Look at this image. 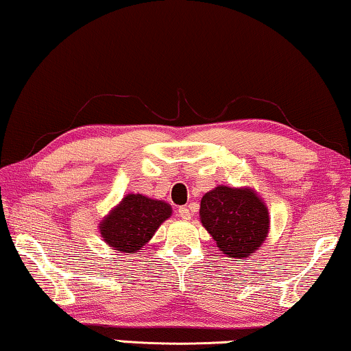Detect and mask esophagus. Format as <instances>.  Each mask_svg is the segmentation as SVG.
<instances>
[{
    "instance_id": "34e87169",
    "label": "esophagus",
    "mask_w": 351,
    "mask_h": 351,
    "mask_svg": "<svg viewBox=\"0 0 351 351\" xmlns=\"http://www.w3.org/2000/svg\"><path fill=\"white\" fill-rule=\"evenodd\" d=\"M179 217L182 218V220H190L191 218V210H190V206H182L179 207Z\"/></svg>"
}]
</instances>
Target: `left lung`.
Instances as JSON below:
<instances>
[{
    "label": "left lung",
    "instance_id": "8db88e82",
    "mask_svg": "<svg viewBox=\"0 0 351 351\" xmlns=\"http://www.w3.org/2000/svg\"><path fill=\"white\" fill-rule=\"evenodd\" d=\"M202 226L226 256L242 260L263 245L269 232V212L252 188L218 185L201 199Z\"/></svg>",
    "mask_w": 351,
    "mask_h": 351
}]
</instances>
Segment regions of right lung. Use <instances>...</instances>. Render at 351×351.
<instances>
[{
    "label": "right lung",
    "mask_w": 351,
    "mask_h": 351,
    "mask_svg": "<svg viewBox=\"0 0 351 351\" xmlns=\"http://www.w3.org/2000/svg\"><path fill=\"white\" fill-rule=\"evenodd\" d=\"M172 209L165 201L144 195H126L99 223V232L112 250L136 253L150 241Z\"/></svg>",
    "instance_id": "add662e5"
}]
</instances>
